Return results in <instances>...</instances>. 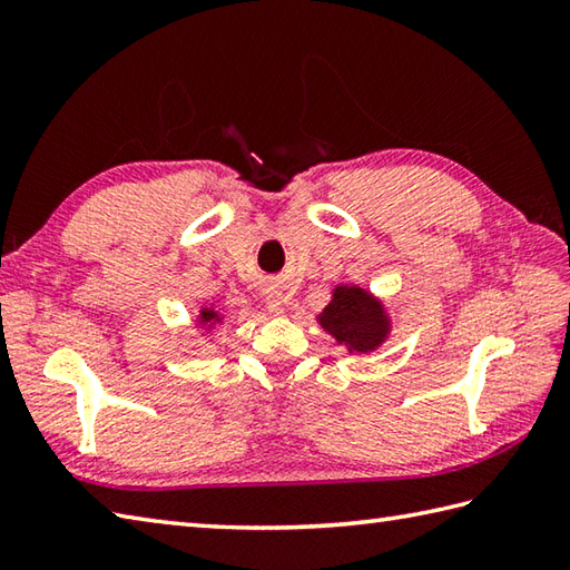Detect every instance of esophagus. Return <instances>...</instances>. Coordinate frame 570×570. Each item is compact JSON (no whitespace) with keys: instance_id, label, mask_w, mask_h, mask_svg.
Listing matches in <instances>:
<instances>
[{"instance_id":"obj_1","label":"esophagus","mask_w":570,"mask_h":570,"mask_svg":"<svg viewBox=\"0 0 570 570\" xmlns=\"http://www.w3.org/2000/svg\"><path fill=\"white\" fill-rule=\"evenodd\" d=\"M284 304H286V301L282 296L266 298V308H269L272 313H284Z\"/></svg>"}]
</instances>
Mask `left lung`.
<instances>
[{
	"label": "left lung",
	"mask_w": 570,
	"mask_h": 570,
	"mask_svg": "<svg viewBox=\"0 0 570 570\" xmlns=\"http://www.w3.org/2000/svg\"><path fill=\"white\" fill-rule=\"evenodd\" d=\"M318 323L350 353H372L390 335V318L382 301L360 286H337Z\"/></svg>",
	"instance_id": "8db88e82"
}]
</instances>
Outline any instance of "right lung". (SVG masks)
<instances>
[{
  "instance_id": "obj_1",
  "label": "right lung",
  "mask_w": 570,
  "mask_h": 570,
  "mask_svg": "<svg viewBox=\"0 0 570 570\" xmlns=\"http://www.w3.org/2000/svg\"><path fill=\"white\" fill-rule=\"evenodd\" d=\"M215 321H220V316H217V311L200 308V323H215Z\"/></svg>"
}]
</instances>
